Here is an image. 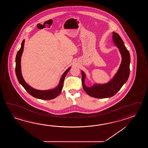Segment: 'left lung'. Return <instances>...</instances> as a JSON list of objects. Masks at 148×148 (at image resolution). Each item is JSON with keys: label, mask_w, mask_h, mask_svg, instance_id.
Returning <instances> with one entry per match:
<instances>
[{"label": "left lung", "mask_w": 148, "mask_h": 148, "mask_svg": "<svg viewBox=\"0 0 148 148\" xmlns=\"http://www.w3.org/2000/svg\"><path fill=\"white\" fill-rule=\"evenodd\" d=\"M113 41L119 49L122 56V62L115 75L110 82L104 84H95L90 87L85 84L86 75L82 71V84L86 93L92 97L105 98L111 97L116 94L127 82L130 75V55L126 48L122 39L117 33L113 32Z\"/></svg>", "instance_id": "obj_1"}]
</instances>
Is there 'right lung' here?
Wrapping results in <instances>:
<instances>
[{
  "mask_svg": "<svg viewBox=\"0 0 148 148\" xmlns=\"http://www.w3.org/2000/svg\"><path fill=\"white\" fill-rule=\"evenodd\" d=\"M24 42H25V40H24L22 41V43L21 44V49L17 52V53L16 54V59H15V61H16L15 72H16L17 78L18 79L19 84L22 85L25 90L34 97L40 99H44V100H50L57 97L59 96V95L60 94L61 92L62 91L64 80L65 79L67 73L71 69V67H69L64 73H63L61 78L60 79L59 83L57 86V87L50 90H38V89L32 88L25 82L24 79L23 78L22 72H21V57L22 55L23 52L24 50Z\"/></svg>",
  "mask_w": 148,
  "mask_h": 148,
  "instance_id": "right-lung-1",
  "label": "right lung"
}]
</instances>
